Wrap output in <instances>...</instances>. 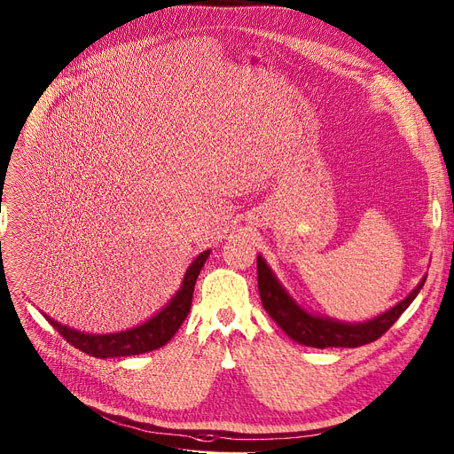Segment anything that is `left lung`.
Masks as SVG:
<instances>
[{
    "mask_svg": "<svg viewBox=\"0 0 454 454\" xmlns=\"http://www.w3.org/2000/svg\"><path fill=\"white\" fill-rule=\"evenodd\" d=\"M256 268L263 309L271 315L287 337L299 344L311 346V348H330V346L332 348H357V346L380 339L397 321L399 315L411 306L425 280H427V277H423L402 302H397L378 317L363 323H344L302 308L289 295V291L282 286L262 254L256 256Z\"/></svg>",
    "mask_w": 454,
    "mask_h": 454,
    "instance_id": "8db88e82",
    "label": "left lung"
}]
</instances>
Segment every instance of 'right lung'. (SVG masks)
<instances>
[{"label": "right lung", "instance_id": "1", "mask_svg": "<svg viewBox=\"0 0 454 454\" xmlns=\"http://www.w3.org/2000/svg\"><path fill=\"white\" fill-rule=\"evenodd\" d=\"M208 254H210V249L200 253L194 258V262L186 268L183 282L176 291V295L170 299V302L165 308L159 309L153 317H150L143 325H137L122 332H115V333H86V332L69 328L55 321V318H51L45 313L43 317L69 344L74 346V348L98 359L139 356V354L157 350L176 335L186 315H189L194 286Z\"/></svg>", "mask_w": 454, "mask_h": 454}]
</instances>
